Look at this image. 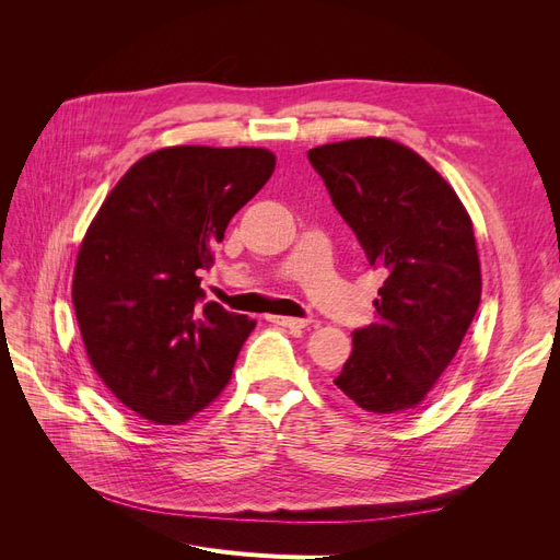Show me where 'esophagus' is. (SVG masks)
Listing matches in <instances>:
<instances>
[{
    "label": "esophagus",
    "instance_id": "esophagus-1",
    "mask_svg": "<svg viewBox=\"0 0 560 560\" xmlns=\"http://www.w3.org/2000/svg\"><path fill=\"white\" fill-rule=\"evenodd\" d=\"M268 319L273 322V325L280 327H308L311 319L306 317H287V315H268Z\"/></svg>",
    "mask_w": 560,
    "mask_h": 560
}]
</instances>
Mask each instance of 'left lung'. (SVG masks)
Wrapping results in <instances>:
<instances>
[{"label": "left lung", "instance_id": "left-lung-1", "mask_svg": "<svg viewBox=\"0 0 560 560\" xmlns=\"http://www.w3.org/2000/svg\"><path fill=\"white\" fill-rule=\"evenodd\" d=\"M308 161L334 208L385 276L378 319L352 331L334 378L369 413L416 409L455 358L481 301L471 219L413 149L385 138L322 144Z\"/></svg>", "mask_w": 560, "mask_h": 560}]
</instances>
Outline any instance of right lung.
I'll return each instance as SVG.
<instances>
[{
    "mask_svg": "<svg viewBox=\"0 0 560 560\" xmlns=\"http://www.w3.org/2000/svg\"><path fill=\"white\" fill-rule=\"evenodd\" d=\"M257 147H167L118 179L81 243L72 301L97 376L130 411L182 425L219 397L257 322L206 301L231 217L268 182Z\"/></svg>",
    "mask_w": 560,
    "mask_h": 560,
    "instance_id": "obj_1",
    "label": "right lung"
}]
</instances>
